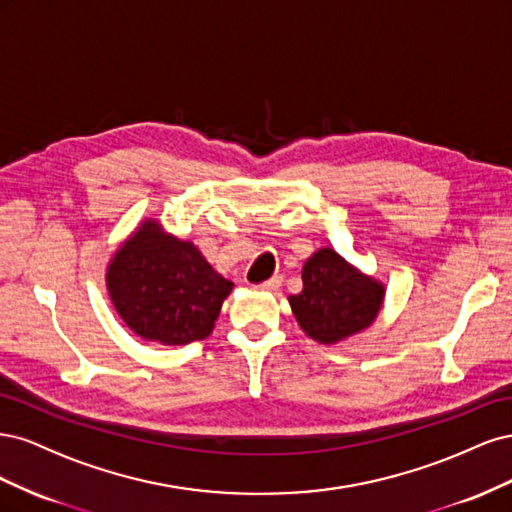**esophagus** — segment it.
Wrapping results in <instances>:
<instances>
[{
    "instance_id": "1",
    "label": "esophagus",
    "mask_w": 512,
    "mask_h": 512,
    "mask_svg": "<svg viewBox=\"0 0 512 512\" xmlns=\"http://www.w3.org/2000/svg\"><path fill=\"white\" fill-rule=\"evenodd\" d=\"M280 286H282V275H273V277H269V280L258 284L256 288L258 290H277Z\"/></svg>"
}]
</instances>
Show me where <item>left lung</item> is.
<instances>
[{
    "instance_id": "left-lung-1",
    "label": "left lung",
    "mask_w": 512,
    "mask_h": 512,
    "mask_svg": "<svg viewBox=\"0 0 512 512\" xmlns=\"http://www.w3.org/2000/svg\"><path fill=\"white\" fill-rule=\"evenodd\" d=\"M303 290L288 303L305 335L318 344H339L369 329L384 305L386 288L331 247H320L305 260Z\"/></svg>"
}]
</instances>
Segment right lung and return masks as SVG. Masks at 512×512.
Here are the masks:
<instances>
[{
    "instance_id": "add662e5",
    "label": "right lung",
    "mask_w": 512,
    "mask_h": 512,
    "mask_svg": "<svg viewBox=\"0 0 512 512\" xmlns=\"http://www.w3.org/2000/svg\"><path fill=\"white\" fill-rule=\"evenodd\" d=\"M235 288L192 241L143 220L106 267V290L126 327L145 342L185 346L211 335Z\"/></svg>"
}]
</instances>
